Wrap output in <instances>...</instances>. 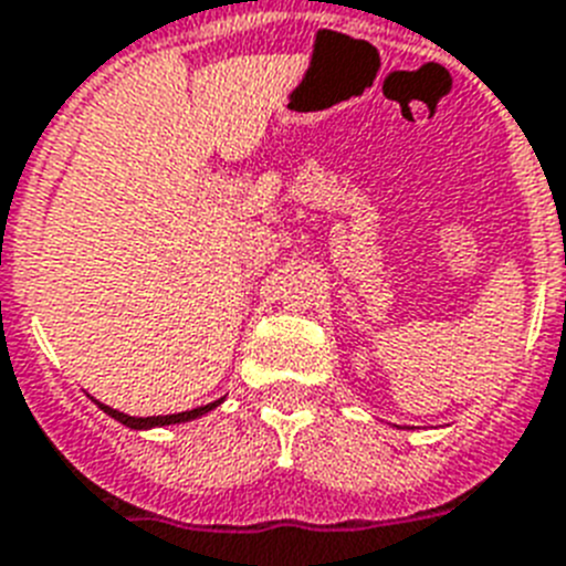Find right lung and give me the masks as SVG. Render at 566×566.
I'll use <instances>...</instances> for the list:
<instances>
[{
    "mask_svg": "<svg viewBox=\"0 0 566 566\" xmlns=\"http://www.w3.org/2000/svg\"><path fill=\"white\" fill-rule=\"evenodd\" d=\"M96 407L103 409L105 415H111L114 421H119L123 427L128 429H154V427H171V423H186V421H195V418H200V415L211 412V409H217L220 403H223V398L214 400V403H206V407H197V409H188V412H177V415H154V418H132V415L119 412V409H111L105 407V403H99V400H94Z\"/></svg>",
    "mask_w": 566,
    "mask_h": 566,
    "instance_id": "1",
    "label": "right lung"
}]
</instances>
